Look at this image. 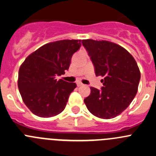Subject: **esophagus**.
<instances>
[{"label":"esophagus","mask_w":156,"mask_h":156,"mask_svg":"<svg viewBox=\"0 0 156 156\" xmlns=\"http://www.w3.org/2000/svg\"><path fill=\"white\" fill-rule=\"evenodd\" d=\"M83 84L81 82H77V86L78 87H81V86H82Z\"/></svg>","instance_id":"1"}]
</instances>
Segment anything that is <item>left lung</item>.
<instances>
[{
    "label": "left lung",
    "instance_id": "left-lung-1",
    "mask_svg": "<svg viewBox=\"0 0 156 156\" xmlns=\"http://www.w3.org/2000/svg\"><path fill=\"white\" fill-rule=\"evenodd\" d=\"M95 67L97 76L104 77L101 90L90 87L84 100L90 112L103 119L120 115L136 96L140 72L131 54L117 44L108 41H82Z\"/></svg>",
    "mask_w": 156,
    "mask_h": 156
}]
</instances>
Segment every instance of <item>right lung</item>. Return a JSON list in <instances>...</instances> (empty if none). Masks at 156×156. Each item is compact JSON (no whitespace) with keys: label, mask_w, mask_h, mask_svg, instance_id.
Returning a JSON list of instances; mask_svg holds the SVG:
<instances>
[{"label":"right lung","mask_w":156,"mask_h":156,"mask_svg":"<svg viewBox=\"0 0 156 156\" xmlns=\"http://www.w3.org/2000/svg\"><path fill=\"white\" fill-rule=\"evenodd\" d=\"M81 40H62L46 44L27 56L19 70L18 87L22 99L35 115L50 118L62 112L75 83L57 80L65 74Z\"/></svg>","instance_id":"obj_1"}]
</instances>
